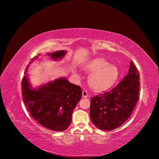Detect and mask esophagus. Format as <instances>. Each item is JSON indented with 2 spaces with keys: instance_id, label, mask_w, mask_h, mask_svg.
Returning <instances> with one entry per match:
<instances>
[{
  "instance_id": "obj_1",
  "label": "esophagus",
  "mask_w": 159,
  "mask_h": 159,
  "mask_svg": "<svg viewBox=\"0 0 159 159\" xmlns=\"http://www.w3.org/2000/svg\"><path fill=\"white\" fill-rule=\"evenodd\" d=\"M82 97L84 98H86L88 97V93L86 90H83L82 91Z\"/></svg>"
}]
</instances>
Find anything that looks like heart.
Segmentation results:
<instances>
[{"label":"heart","mask_w":159,"mask_h":159,"mask_svg":"<svg viewBox=\"0 0 159 159\" xmlns=\"http://www.w3.org/2000/svg\"><path fill=\"white\" fill-rule=\"evenodd\" d=\"M84 70L90 74L89 78L90 86L96 91H101L115 83L119 77V70L115 65L109 64L101 58L90 60L84 66Z\"/></svg>","instance_id":"obj_1"}]
</instances>
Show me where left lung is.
I'll use <instances>...</instances> for the list:
<instances>
[{"instance_id": "obj_1", "label": "left lung", "mask_w": 159, "mask_h": 159, "mask_svg": "<svg viewBox=\"0 0 159 159\" xmlns=\"http://www.w3.org/2000/svg\"><path fill=\"white\" fill-rule=\"evenodd\" d=\"M140 74L131 61L128 74L109 92L94 96L90 101V116L102 130H112L130 116L139 98Z\"/></svg>"}]
</instances>
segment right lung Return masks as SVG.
I'll list each match as a JSON object with an SVG mask.
<instances>
[{"instance_id":"1","label":"right lung","mask_w":159,"mask_h":159,"mask_svg":"<svg viewBox=\"0 0 159 159\" xmlns=\"http://www.w3.org/2000/svg\"><path fill=\"white\" fill-rule=\"evenodd\" d=\"M64 50L48 53L55 60L61 59L66 54ZM34 57L30 64L37 59ZM26 75L21 82V90L25 106L31 116L44 128L55 131L66 129L72 121V115L80 100L81 88L71 84L65 78H59L33 89Z\"/></svg>"}]
</instances>
